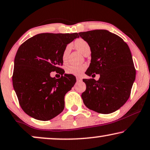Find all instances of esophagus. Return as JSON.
Listing matches in <instances>:
<instances>
[{"mask_svg": "<svg viewBox=\"0 0 150 150\" xmlns=\"http://www.w3.org/2000/svg\"><path fill=\"white\" fill-rule=\"evenodd\" d=\"M76 80L77 81H82V78L80 76H76Z\"/></svg>", "mask_w": 150, "mask_h": 150, "instance_id": "1", "label": "esophagus"}]
</instances>
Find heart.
<instances>
[{
	"instance_id": "heart-1",
	"label": "heart",
	"mask_w": 150,
	"mask_h": 150,
	"mask_svg": "<svg viewBox=\"0 0 150 150\" xmlns=\"http://www.w3.org/2000/svg\"><path fill=\"white\" fill-rule=\"evenodd\" d=\"M76 49L80 51L82 54L85 55L88 51H91V47L88 43L85 40L82 38H78L74 41V43ZM71 46L70 45H68L65 47V49L62 53V60L64 63H66L68 59V55L70 53ZM86 66L85 64L81 65H69L66 67V72L68 74H71L74 76H80L82 74L84 70H86Z\"/></svg>"
}]
</instances>
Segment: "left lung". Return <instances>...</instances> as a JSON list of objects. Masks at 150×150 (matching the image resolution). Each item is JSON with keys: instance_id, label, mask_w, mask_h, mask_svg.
<instances>
[{"instance_id": "8db88e82", "label": "left lung", "mask_w": 150, "mask_h": 150, "mask_svg": "<svg viewBox=\"0 0 150 150\" xmlns=\"http://www.w3.org/2000/svg\"><path fill=\"white\" fill-rule=\"evenodd\" d=\"M79 34L91 47V64L85 74L100 75L98 80H82L86 86L81 95L84 105L99 114L116 111L129 99L135 79L129 47L122 38L106 30Z\"/></svg>"}]
</instances>
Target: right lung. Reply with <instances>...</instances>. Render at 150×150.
<instances>
[{"label": "right lung", "instance_id": "obj_1", "mask_svg": "<svg viewBox=\"0 0 150 150\" xmlns=\"http://www.w3.org/2000/svg\"><path fill=\"white\" fill-rule=\"evenodd\" d=\"M78 33H42L22 43L14 60L12 80L19 103L25 114L47 121L64 109V97L74 85V75L64 74L62 53L68 43L79 38ZM51 71L60 73L52 78Z\"/></svg>", "mask_w": 150, "mask_h": 150}]
</instances>
